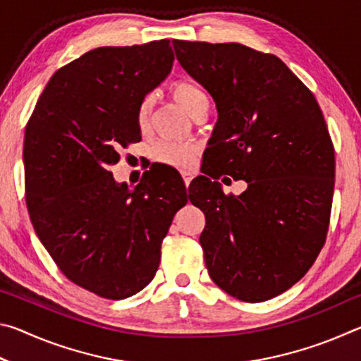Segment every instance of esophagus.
Instances as JSON below:
<instances>
[{
    "label": "esophagus",
    "mask_w": 361,
    "mask_h": 361,
    "mask_svg": "<svg viewBox=\"0 0 361 361\" xmlns=\"http://www.w3.org/2000/svg\"><path fill=\"white\" fill-rule=\"evenodd\" d=\"M181 176H183V181H185V185L189 186V183H191V180L194 178L192 172H188V170H183L181 172Z\"/></svg>",
    "instance_id": "1"
}]
</instances>
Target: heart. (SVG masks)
Listing matches in <instances>:
<instances>
[{
  "instance_id": "b5f03b06",
  "label": "heart",
  "mask_w": 361,
  "mask_h": 361,
  "mask_svg": "<svg viewBox=\"0 0 361 361\" xmlns=\"http://www.w3.org/2000/svg\"><path fill=\"white\" fill-rule=\"evenodd\" d=\"M170 95L173 100L185 109V111L191 116L202 111V109H209L210 99L207 90L202 85L192 81H176L170 85ZM152 109V100L151 97H145L140 102L137 109V124L140 129H146L149 124V116ZM195 148L191 145L178 143V142H169V140H162L152 146V157L157 162L166 164L170 167H189L194 161Z\"/></svg>"
}]
</instances>
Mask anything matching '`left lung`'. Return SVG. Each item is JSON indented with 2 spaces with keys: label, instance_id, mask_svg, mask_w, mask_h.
<instances>
[{
  "label": "left lung",
  "instance_id": "left-lung-1",
  "mask_svg": "<svg viewBox=\"0 0 361 361\" xmlns=\"http://www.w3.org/2000/svg\"><path fill=\"white\" fill-rule=\"evenodd\" d=\"M180 65L216 103L218 121L191 202L205 215L200 245L219 288L261 302L291 288L325 243L334 148L314 94L279 57L239 42L173 39ZM220 170L218 171L217 169ZM245 179L240 196L216 181Z\"/></svg>",
  "mask_w": 361,
  "mask_h": 361
}]
</instances>
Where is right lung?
<instances>
[{
	"label": "right lung",
	"instance_id": "1",
	"mask_svg": "<svg viewBox=\"0 0 361 361\" xmlns=\"http://www.w3.org/2000/svg\"><path fill=\"white\" fill-rule=\"evenodd\" d=\"M169 39L97 47L54 73L25 129L27 207L36 235L73 283L106 299L142 291L181 191H159L154 173L130 189L109 167L142 140L137 109L172 70ZM151 172V170H149Z\"/></svg>",
	"mask_w": 361,
	"mask_h": 361
}]
</instances>
